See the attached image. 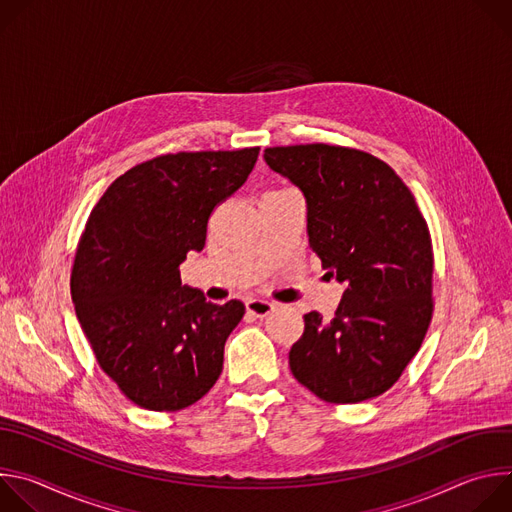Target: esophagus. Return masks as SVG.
Returning a JSON list of instances; mask_svg holds the SVG:
<instances>
[{
	"instance_id": "1",
	"label": "esophagus",
	"mask_w": 512,
	"mask_h": 512,
	"mask_svg": "<svg viewBox=\"0 0 512 512\" xmlns=\"http://www.w3.org/2000/svg\"><path fill=\"white\" fill-rule=\"evenodd\" d=\"M245 306H247V312L253 314L255 318H265V316H269V314L273 312V308H275L271 302L261 300V298H249V300L245 302Z\"/></svg>"
}]
</instances>
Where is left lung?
<instances>
[{
	"mask_svg": "<svg viewBox=\"0 0 512 512\" xmlns=\"http://www.w3.org/2000/svg\"><path fill=\"white\" fill-rule=\"evenodd\" d=\"M267 166L306 196L312 251L346 283L330 322L304 316L289 369L328 403L391 389L433 314V251L411 190L383 160L328 143L267 148Z\"/></svg>",
	"mask_w": 512,
	"mask_h": 512,
	"instance_id": "8db88e82",
	"label": "left lung"
}]
</instances>
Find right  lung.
Here are the masks:
<instances>
[{"mask_svg":"<svg viewBox=\"0 0 512 512\" xmlns=\"http://www.w3.org/2000/svg\"><path fill=\"white\" fill-rule=\"evenodd\" d=\"M259 148L180 152L133 166L91 210L70 273L77 318L99 367L150 411H180L223 373L239 300L206 302L180 263L202 251L212 210L251 174Z\"/></svg>","mask_w":512,"mask_h":512,"instance_id":"right-lung-1","label":"right lung"}]
</instances>
